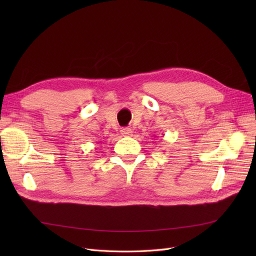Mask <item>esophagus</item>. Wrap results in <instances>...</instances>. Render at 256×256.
Listing matches in <instances>:
<instances>
[{
	"instance_id": "obj_1",
	"label": "esophagus",
	"mask_w": 256,
	"mask_h": 256,
	"mask_svg": "<svg viewBox=\"0 0 256 256\" xmlns=\"http://www.w3.org/2000/svg\"><path fill=\"white\" fill-rule=\"evenodd\" d=\"M120 134H122V136H132V129H130V128H122V130H120Z\"/></svg>"
}]
</instances>
